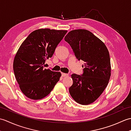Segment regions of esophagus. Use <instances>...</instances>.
I'll return each instance as SVG.
<instances>
[{
    "label": "esophagus",
    "mask_w": 131,
    "mask_h": 131,
    "mask_svg": "<svg viewBox=\"0 0 131 131\" xmlns=\"http://www.w3.org/2000/svg\"><path fill=\"white\" fill-rule=\"evenodd\" d=\"M61 74H62V77H65L69 76V74H66V73H62Z\"/></svg>",
    "instance_id": "obj_1"
}]
</instances>
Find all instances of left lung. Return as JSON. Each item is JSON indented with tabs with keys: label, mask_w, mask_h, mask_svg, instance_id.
Returning <instances> with one entry per match:
<instances>
[{
	"label": "left lung",
	"mask_w": 131,
	"mask_h": 131,
	"mask_svg": "<svg viewBox=\"0 0 131 131\" xmlns=\"http://www.w3.org/2000/svg\"><path fill=\"white\" fill-rule=\"evenodd\" d=\"M65 40L70 44L77 58L85 62L83 74L71 75V96L81 105L94 102L107 87L111 75L109 52L104 42L84 29L69 32Z\"/></svg>",
	"instance_id": "1"
}]
</instances>
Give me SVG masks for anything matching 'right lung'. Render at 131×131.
Masks as SVG:
<instances>
[{
	"label": "right lung",
	"instance_id": "right-lung-1",
	"mask_svg": "<svg viewBox=\"0 0 131 131\" xmlns=\"http://www.w3.org/2000/svg\"><path fill=\"white\" fill-rule=\"evenodd\" d=\"M67 30L49 29L36 30L29 35L17 52L13 71L19 88L32 100H40L51 93L61 76L60 72L44 68L47 59L52 57L55 49Z\"/></svg>",
	"mask_w": 131,
	"mask_h": 131
}]
</instances>
